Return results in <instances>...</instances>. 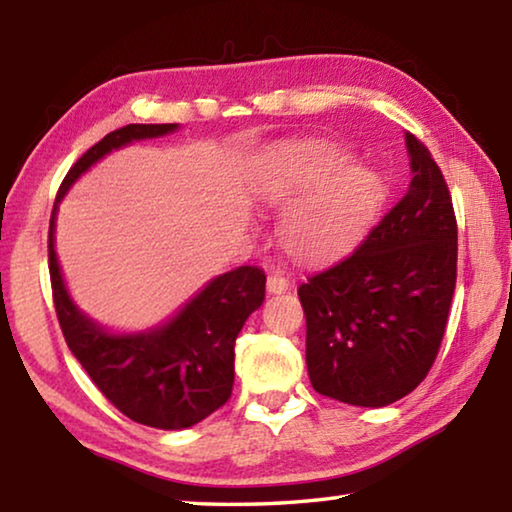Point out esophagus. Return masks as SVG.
Instances as JSON below:
<instances>
[{
    "label": "esophagus",
    "instance_id": "esophagus-1",
    "mask_svg": "<svg viewBox=\"0 0 512 512\" xmlns=\"http://www.w3.org/2000/svg\"><path fill=\"white\" fill-rule=\"evenodd\" d=\"M289 287H291L289 277L282 271H273L271 275H268V280H266L268 293H284V291H289Z\"/></svg>",
    "mask_w": 512,
    "mask_h": 512
}]
</instances>
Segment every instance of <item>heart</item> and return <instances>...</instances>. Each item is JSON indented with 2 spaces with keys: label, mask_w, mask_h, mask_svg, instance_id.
Returning a JSON list of instances; mask_svg holds the SVG:
<instances>
[{
  "label": "heart",
  "mask_w": 512,
  "mask_h": 512,
  "mask_svg": "<svg viewBox=\"0 0 512 512\" xmlns=\"http://www.w3.org/2000/svg\"><path fill=\"white\" fill-rule=\"evenodd\" d=\"M348 153L327 142H302L277 149L257 183L266 205L287 207L317 185L293 207L282 228L291 255L320 259L336 253L359 235L375 212L379 178L361 164H345Z\"/></svg>",
  "instance_id": "b5f03b06"
}]
</instances>
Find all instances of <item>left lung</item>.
Wrapping results in <instances>:
<instances>
[{
  "mask_svg": "<svg viewBox=\"0 0 512 512\" xmlns=\"http://www.w3.org/2000/svg\"><path fill=\"white\" fill-rule=\"evenodd\" d=\"M409 192L361 246L307 277V370L314 391L352 406L393 404L418 388L443 343L458 232L443 171L406 133Z\"/></svg>",
  "mask_w": 512,
  "mask_h": 512,
  "instance_id": "1",
  "label": "left lung"
}]
</instances>
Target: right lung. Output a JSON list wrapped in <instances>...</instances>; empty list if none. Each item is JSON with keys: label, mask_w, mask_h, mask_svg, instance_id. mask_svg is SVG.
<instances>
[{"label": "right lung", "mask_w": 512, "mask_h": 512, "mask_svg": "<svg viewBox=\"0 0 512 512\" xmlns=\"http://www.w3.org/2000/svg\"><path fill=\"white\" fill-rule=\"evenodd\" d=\"M178 124H128L85 151L67 171L49 221V275L56 316L69 350L117 409L155 429H187L230 400L235 341L246 318L262 307L266 275L239 266L207 284L162 327L110 334L69 298L54 250L56 210L67 189L103 155L135 140L173 133Z\"/></svg>", "instance_id": "right-lung-1"}]
</instances>
